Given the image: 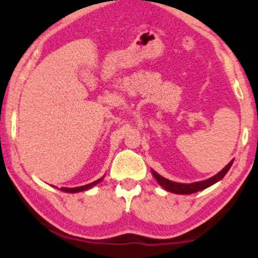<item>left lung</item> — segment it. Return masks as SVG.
<instances>
[{"instance_id":"left-lung-1","label":"left lung","mask_w":258,"mask_h":258,"mask_svg":"<svg viewBox=\"0 0 258 258\" xmlns=\"http://www.w3.org/2000/svg\"><path fill=\"white\" fill-rule=\"evenodd\" d=\"M234 160L229 162L221 172H218L216 176L211 177V178L206 179V180H201V182H195V183H190V184H184V183H177V182H172V180H168L164 177L160 176L159 173H156L155 171H152L154 178L156 179V182L159 183L160 185L162 186L164 189H166L167 191H171V193H176V194H193L197 193V191L203 190V189H206L207 186L215 184L216 182L221 180L226 176V173L229 171L230 166H232Z\"/></svg>"}]
</instances>
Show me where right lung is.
Segmentation results:
<instances>
[{"instance_id": "obj_1", "label": "right lung", "mask_w": 258, "mask_h": 258, "mask_svg": "<svg viewBox=\"0 0 258 258\" xmlns=\"http://www.w3.org/2000/svg\"><path fill=\"white\" fill-rule=\"evenodd\" d=\"M102 178L94 180V182L90 183V184H86V185H82V186H76V188H60L61 191H67V193H78V191H84V190H87V189L92 188L93 185H96L97 183H99Z\"/></svg>"}]
</instances>
